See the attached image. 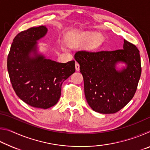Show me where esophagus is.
<instances>
[{
    "label": "esophagus",
    "instance_id": "obj_1",
    "mask_svg": "<svg viewBox=\"0 0 150 150\" xmlns=\"http://www.w3.org/2000/svg\"><path fill=\"white\" fill-rule=\"evenodd\" d=\"M75 69L77 71H79L80 70V66L78 63H75Z\"/></svg>",
    "mask_w": 150,
    "mask_h": 150
}]
</instances>
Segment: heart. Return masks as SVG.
<instances>
[{"instance_id":"b5f03b06","label":"heart","mask_w":150,"mask_h":150,"mask_svg":"<svg viewBox=\"0 0 150 150\" xmlns=\"http://www.w3.org/2000/svg\"><path fill=\"white\" fill-rule=\"evenodd\" d=\"M75 40L79 43H87L88 42V47L91 49H95L100 44V38L99 37L95 35L86 34H79L75 36Z\"/></svg>"}]
</instances>
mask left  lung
Returning a JSON list of instances; mask_svg holds the SVG:
<instances>
[{
	"instance_id": "left-lung-1",
	"label": "left lung",
	"mask_w": 150,
	"mask_h": 150,
	"mask_svg": "<svg viewBox=\"0 0 150 150\" xmlns=\"http://www.w3.org/2000/svg\"><path fill=\"white\" fill-rule=\"evenodd\" d=\"M75 59L83 77L86 100L94 111L116 113L133 98L142 72L139 52L135 45L124 40L122 50H81L76 52ZM119 62L125 63L126 67L116 70Z\"/></svg>"
}]
</instances>
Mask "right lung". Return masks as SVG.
<instances>
[{"instance_id": "right-lung-1", "label": "right lung", "mask_w": 150, "mask_h": 150, "mask_svg": "<svg viewBox=\"0 0 150 150\" xmlns=\"http://www.w3.org/2000/svg\"><path fill=\"white\" fill-rule=\"evenodd\" d=\"M44 26L20 32L7 59L10 79L17 96L28 105L47 109L56 105L64 81L75 71V62L58 63L38 53V40L47 34Z\"/></svg>"}]
</instances>
